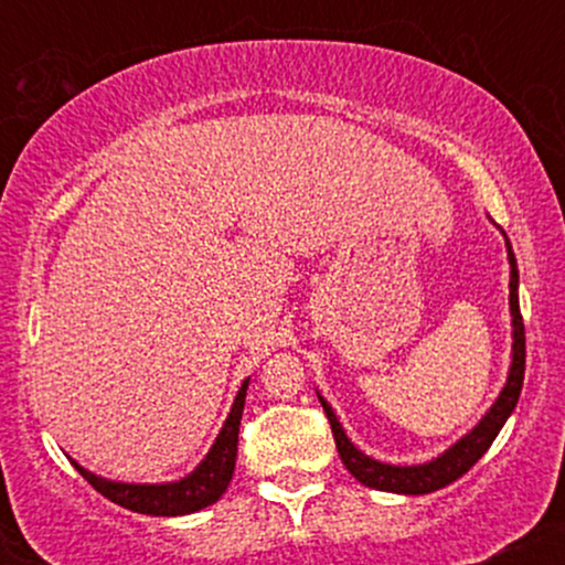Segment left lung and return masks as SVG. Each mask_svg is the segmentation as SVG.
Returning a JSON list of instances; mask_svg holds the SVG:
<instances>
[{
	"instance_id": "1",
	"label": "left lung",
	"mask_w": 565,
	"mask_h": 565,
	"mask_svg": "<svg viewBox=\"0 0 565 565\" xmlns=\"http://www.w3.org/2000/svg\"><path fill=\"white\" fill-rule=\"evenodd\" d=\"M504 244H508V260H510V316H512V361H510V374L508 382H504L502 393L494 401V406L486 412V417L478 423L468 436H462L457 444L449 446L440 457L430 459L425 465H385L377 462V459L366 457L364 451L355 449L350 444V438L342 430L340 419L332 412V406L321 398L323 412H327L329 425H332V436L337 444V451H340L342 465H345L350 476L355 481H361L369 489L377 491H393V494H430V491L444 489L462 478L478 459L483 457L486 449L494 444V438L502 430V425L508 423V417L515 408L518 398H521L523 387V372H526V332H523V316L521 305H518V263L515 255H512L510 238L504 236Z\"/></svg>"
}]
</instances>
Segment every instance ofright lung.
<instances>
[{"instance_id":"1","label":"right lung","mask_w":565,"mask_h":565,"mask_svg":"<svg viewBox=\"0 0 565 565\" xmlns=\"http://www.w3.org/2000/svg\"><path fill=\"white\" fill-rule=\"evenodd\" d=\"M249 380L238 387L236 401H233L228 419H225L223 430L217 433L215 444L210 454L196 465V470L188 472L185 478L174 483H119L108 481V478L95 476V472L84 470L82 465L74 462V468L82 472L84 481L93 483L95 491L111 502L132 512H146V515H188V512H199L210 504H215L228 489L233 468H236V451H238V425H242L244 398Z\"/></svg>"}]
</instances>
